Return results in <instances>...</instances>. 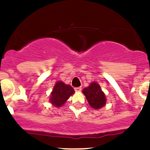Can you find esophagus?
<instances>
[{
	"mask_svg": "<svg viewBox=\"0 0 150 150\" xmlns=\"http://www.w3.org/2000/svg\"><path fill=\"white\" fill-rule=\"evenodd\" d=\"M81 90H82V88H81V87H77V88H75V91L76 92H81Z\"/></svg>",
	"mask_w": 150,
	"mask_h": 150,
	"instance_id": "obj_1",
	"label": "esophagus"
}]
</instances>
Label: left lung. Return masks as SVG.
<instances>
[{
    "label": "left lung",
    "mask_w": 150,
    "mask_h": 150,
    "mask_svg": "<svg viewBox=\"0 0 150 150\" xmlns=\"http://www.w3.org/2000/svg\"><path fill=\"white\" fill-rule=\"evenodd\" d=\"M89 104L93 109H100L106 104V97L100 86L96 83L93 82L87 88L83 90Z\"/></svg>",
    "instance_id": "1"
}]
</instances>
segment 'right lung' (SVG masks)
Segmentation results:
<instances>
[{
  "mask_svg": "<svg viewBox=\"0 0 150 150\" xmlns=\"http://www.w3.org/2000/svg\"><path fill=\"white\" fill-rule=\"evenodd\" d=\"M74 93L75 91L72 86L59 81L54 86L53 91L51 92L50 102L55 107H61Z\"/></svg>",
  "mask_w": 150,
  "mask_h": 150,
  "instance_id": "1",
  "label": "right lung"
}]
</instances>
